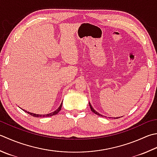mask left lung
I'll return each mask as SVG.
<instances>
[{"instance_id": "8db88e82", "label": "left lung", "mask_w": 157, "mask_h": 157, "mask_svg": "<svg viewBox=\"0 0 157 157\" xmlns=\"http://www.w3.org/2000/svg\"><path fill=\"white\" fill-rule=\"evenodd\" d=\"M89 105H90V109H91V111L92 112H94V113H95V114H97V115H99V116H102V115H101V114H100V113H98L97 112H96V111H95V110L93 109V107H92V105H90V102H89Z\"/></svg>"}]
</instances>
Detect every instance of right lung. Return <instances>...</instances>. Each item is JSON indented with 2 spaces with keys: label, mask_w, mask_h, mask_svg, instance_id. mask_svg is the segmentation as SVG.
<instances>
[{
  "label": "right lung",
  "mask_w": 157,
  "mask_h": 157,
  "mask_svg": "<svg viewBox=\"0 0 157 157\" xmlns=\"http://www.w3.org/2000/svg\"><path fill=\"white\" fill-rule=\"evenodd\" d=\"M62 104H63V102H62V103L60 104V107H58V108L57 109H56V110H55L54 112H52V113H48V114H44V115H43V114H36V113H30V112H27V111H26V110H24V109H23V110H24V111L25 112H26V113H29V114L31 115L32 116H34V117H36V118H41V117H43V118H44V117H49V116H54V115L57 114V113L60 111L61 107H62Z\"/></svg>",
  "instance_id": "obj_1"
}]
</instances>
